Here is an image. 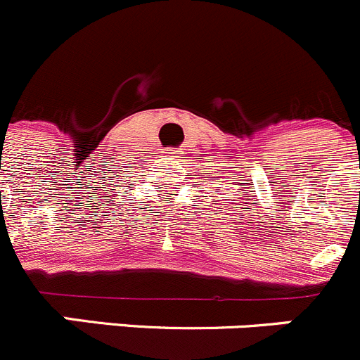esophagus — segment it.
Wrapping results in <instances>:
<instances>
[{
	"label": "esophagus",
	"instance_id": "esophagus-1",
	"mask_svg": "<svg viewBox=\"0 0 360 360\" xmlns=\"http://www.w3.org/2000/svg\"><path fill=\"white\" fill-rule=\"evenodd\" d=\"M176 150L174 148H166L162 152V157H164V162H174V160H176Z\"/></svg>",
	"mask_w": 360,
	"mask_h": 360
}]
</instances>
